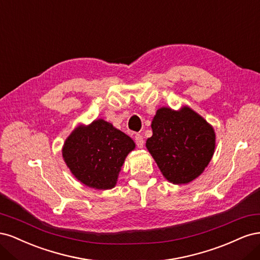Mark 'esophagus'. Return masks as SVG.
I'll return each instance as SVG.
<instances>
[{
    "mask_svg": "<svg viewBox=\"0 0 260 260\" xmlns=\"http://www.w3.org/2000/svg\"><path fill=\"white\" fill-rule=\"evenodd\" d=\"M135 140H136V143H137V146L139 148H143V145H144V140H143V137L141 135H137L135 137Z\"/></svg>",
    "mask_w": 260,
    "mask_h": 260,
    "instance_id": "obj_1",
    "label": "esophagus"
}]
</instances>
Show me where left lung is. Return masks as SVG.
Returning <instances> with one entry per match:
<instances>
[{
  "mask_svg": "<svg viewBox=\"0 0 260 260\" xmlns=\"http://www.w3.org/2000/svg\"><path fill=\"white\" fill-rule=\"evenodd\" d=\"M152 130L147 151L162 176L174 184H186L201 176L215 153L214 128L188 106L179 111L158 108Z\"/></svg>",
  "mask_w": 260,
  "mask_h": 260,
  "instance_id": "8db88e82",
  "label": "left lung"
}]
</instances>
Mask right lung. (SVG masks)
Returning <instances> with one entry per match:
<instances>
[{
  "label": "right lung",
  "mask_w": 260,
  "mask_h": 260,
  "mask_svg": "<svg viewBox=\"0 0 260 260\" xmlns=\"http://www.w3.org/2000/svg\"><path fill=\"white\" fill-rule=\"evenodd\" d=\"M136 148L133 140L104 119L76 127L61 148L74 177L96 190L115 187L125 157Z\"/></svg>",
  "instance_id": "add662e5"
}]
</instances>
